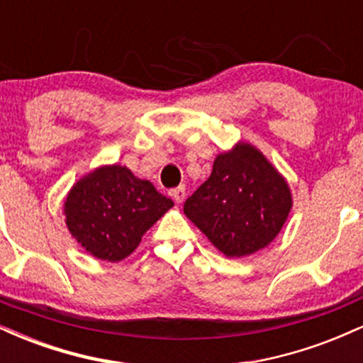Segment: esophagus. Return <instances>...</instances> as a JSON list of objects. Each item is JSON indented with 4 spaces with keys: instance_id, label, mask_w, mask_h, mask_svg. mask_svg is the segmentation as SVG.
Masks as SVG:
<instances>
[{
    "instance_id": "esophagus-1",
    "label": "esophagus",
    "mask_w": 363,
    "mask_h": 363,
    "mask_svg": "<svg viewBox=\"0 0 363 363\" xmlns=\"http://www.w3.org/2000/svg\"><path fill=\"white\" fill-rule=\"evenodd\" d=\"M170 196H172V198H174V201L181 205V203L184 201V198H186V187L184 186L177 187V189H174L172 193H170Z\"/></svg>"
}]
</instances>
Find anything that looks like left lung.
I'll list each match as a JSON object with an SVG mask.
<instances>
[{"instance_id": "obj_1", "label": "left lung", "mask_w": 363, "mask_h": 363, "mask_svg": "<svg viewBox=\"0 0 363 363\" xmlns=\"http://www.w3.org/2000/svg\"><path fill=\"white\" fill-rule=\"evenodd\" d=\"M291 208L286 181L257 148L239 143L218 155L211 176L184 203V213L218 251L242 257L266 247Z\"/></svg>"}]
</instances>
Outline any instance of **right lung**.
Returning <instances> with one entry per match:
<instances>
[{
  "instance_id": "obj_1",
  "label": "right lung",
  "mask_w": 363,
  "mask_h": 363,
  "mask_svg": "<svg viewBox=\"0 0 363 363\" xmlns=\"http://www.w3.org/2000/svg\"><path fill=\"white\" fill-rule=\"evenodd\" d=\"M174 201L150 181L121 165L95 169L72 187L65 201L68 230L97 259L118 262Z\"/></svg>"
}]
</instances>
